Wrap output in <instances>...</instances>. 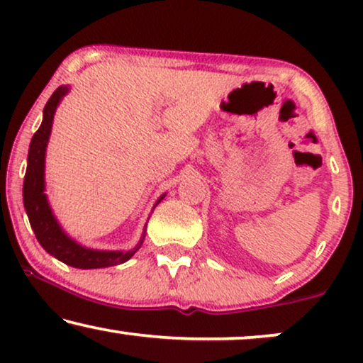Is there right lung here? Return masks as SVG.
Masks as SVG:
<instances>
[{
  "label": "right lung",
  "mask_w": 363,
  "mask_h": 363,
  "mask_svg": "<svg viewBox=\"0 0 363 363\" xmlns=\"http://www.w3.org/2000/svg\"><path fill=\"white\" fill-rule=\"evenodd\" d=\"M69 92V87H57L49 99L43 111V122L38 132L31 138V145L28 152V168L24 175L23 185V201L26 208L29 223L36 235L39 245L46 250L49 255L62 261L64 264L79 267V269H99V267H108L122 264L142 246L143 238L137 242V246L130 251H97L89 250L77 245L71 240L52 215L49 206L46 193H44V158H46V147L49 135H51L52 118L61 99ZM163 198V196H162ZM160 198V200H162ZM158 200V201H160ZM157 201V203H158Z\"/></svg>",
  "instance_id": "1"
}]
</instances>
